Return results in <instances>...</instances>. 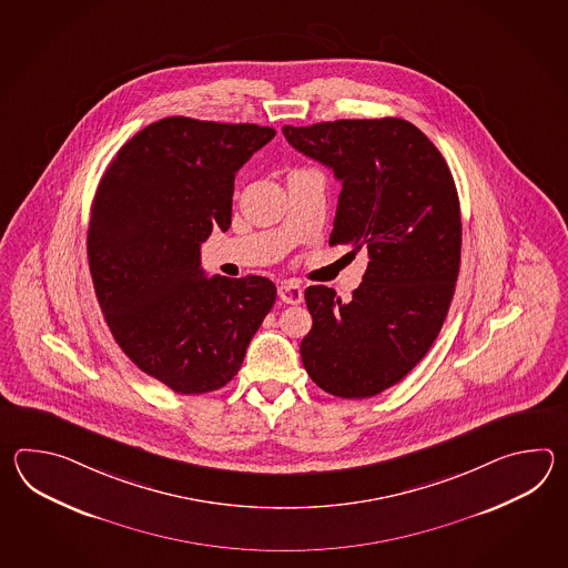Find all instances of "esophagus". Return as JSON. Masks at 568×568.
<instances>
[{
  "instance_id": "34e87169",
  "label": "esophagus",
  "mask_w": 568,
  "mask_h": 568,
  "mask_svg": "<svg viewBox=\"0 0 568 568\" xmlns=\"http://www.w3.org/2000/svg\"><path fill=\"white\" fill-rule=\"evenodd\" d=\"M278 296L280 301L286 302V304H301L302 298H304V290H302L301 284L286 280L278 286Z\"/></svg>"
}]
</instances>
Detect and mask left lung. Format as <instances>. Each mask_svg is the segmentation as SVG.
Returning <instances> with one entry per match:
<instances>
[{
	"mask_svg": "<svg viewBox=\"0 0 568 568\" xmlns=\"http://www.w3.org/2000/svg\"><path fill=\"white\" fill-rule=\"evenodd\" d=\"M288 144L343 189L331 245L367 254L349 301L308 286L304 369L337 398H372L410 374L447 318L460 264V206L443 154L399 118L284 125Z\"/></svg>",
	"mask_w": 568,
	"mask_h": 568,
	"instance_id": "1",
	"label": "left lung"
}]
</instances>
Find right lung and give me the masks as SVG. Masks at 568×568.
I'll use <instances>...</instances> for the list:
<instances>
[{
	"label": "right lung",
	"mask_w": 568,
	"mask_h": 568,
	"mask_svg": "<svg viewBox=\"0 0 568 568\" xmlns=\"http://www.w3.org/2000/svg\"><path fill=\"white\" fill-rule=\"evenodd\" d=\"M274 135L164 118L121 145L97 186L87 231L97 301L121 351L179 394L230 384L276 302L272 280L206 278L201 267V243L230 230L237 170Z\"/></svg>",
	"instance_id": "1"
}]
</instances>
